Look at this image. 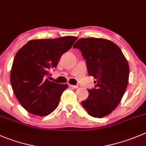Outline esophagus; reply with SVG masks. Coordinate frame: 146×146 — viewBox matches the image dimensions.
Masks as SVG:
<instances>
[{
	"label": "esophagus",
	"mask_w": 146,
	"mask_h": 146,
	"mask_svg": "<svg viewBox=\"0 0 146 146\" xmlns=\"http://www.w3.org/2000/svg\"><path fill=\"white\" fill-rule=\"evenodd\" d=\"M69 87L72 88H74V89L78 88V86H73V85H69Z\"/></svg>",
	"instance_id": "esophagus-1"
}]
</instances>
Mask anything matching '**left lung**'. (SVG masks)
Returning a JSON list of instances; mask_svg holds the SVG:
<instances>
[{
    "instance_id": "left-lung-1",
    "label": "left lung",
    "mask_w": 146,
    "mask_h": 146,
    "mask_svg": "<svg viewBox=\"0 0 146 146\" xmlns=\"http://www.w3.org/2000/svg\"><path fill=\"white\" fill-rule=\"evenodd\" d=\"M86 59L88 73L93 76L94 88L81 102L88 115L103 118L118 106L125 93L129 78V66L120 48L103 38H80L73 45Z\"/></svg>"
}]
</instances>
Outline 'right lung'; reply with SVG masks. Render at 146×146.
Returning a JSON list of instances; mask_svg holds the SVG:
<instances>
[{
    "mask_svg": "<svg viewBox=\"0 0 146 146\" xmlns=\"http://www.w3.org/2000/svg\"><path fill=\"white\" fill-rule=\"evenodd\" d=\"M77 39L65 36L32 40L17 52L11 68V83L17 99L27 111L46 116L57 108L68 85L50 81L46 78Z\"/></svg>",
    "mask_w": 146,
    "mask_h": 146,
    "instance_id": "obj_1",
    "label": "right lung"
}]
</instances>
